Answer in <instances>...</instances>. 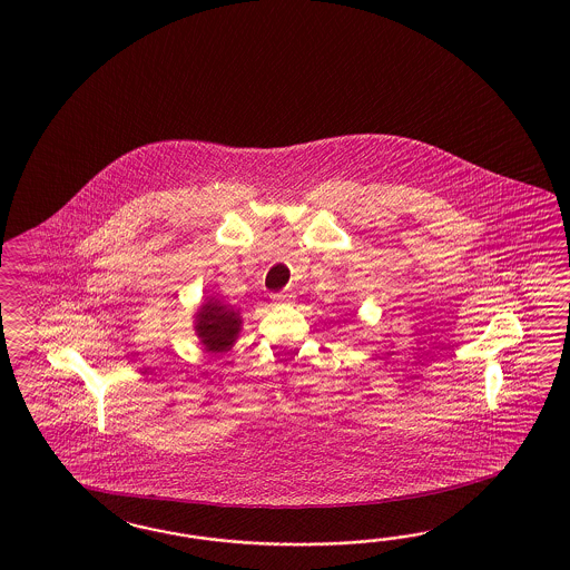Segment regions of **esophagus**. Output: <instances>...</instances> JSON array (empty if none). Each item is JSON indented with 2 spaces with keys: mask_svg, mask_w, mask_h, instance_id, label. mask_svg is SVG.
<instances>
[{
  "mask_svg": "<svg viewBox=\"0 0 570 570\" xmlns=\"http://www.w3.org/2000/svg\"><path fill=\"white\" fill-rule=\"evenodd\" d=\"M294 294L288 291H282V293L272 294V303L274 305H291L293 303Z\"/></svg>",
  "mask_w": 570,
  "mask_h": 570,
  "instance_id": "34e87169",
  "label": "esophagus"
}]
</instances>
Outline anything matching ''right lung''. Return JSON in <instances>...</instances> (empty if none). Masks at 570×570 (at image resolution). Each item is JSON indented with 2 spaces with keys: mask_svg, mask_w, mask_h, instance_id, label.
I'll return each mask as SVG.
<instances>
[{
  "mask_svg": "<svg viewBox=\"0 0 570 570\" xmlns=\"http://www.w3.org/2000/svg\"><path fill=\"white\" fill-rule=\"evenodd\" d=\"M242 330L240 309L217 296L203 298L194 313V332L208 353H225L236 345Z\"/></svg>",
  "mask_w": 570,
  "mask_h": 570,
  "instance_id": "obj_1",
  "label": "right lung"
}]
</instances>
